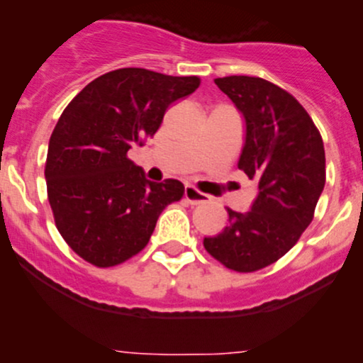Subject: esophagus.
Here are the masks:
<instances>
[{
	"label": "esophagus",
	"mask_w": 363,
	"mask_h": 363,
	"mask_svg": "<svg viewBox=\"0 0 363 363\" xmlns=\"http://www.w3.org/2000/svg\"><path fill=\"white\" fill-rule=\"evenodd\" d=\"M184 199L188 200L191 205H199V203H203L208 200V195H205V193L200 191V189H196L195 186H186L184 188Z\"/></svg>",
	"instance_id": "1"
}]
</instances>
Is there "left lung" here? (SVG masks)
I'll use <instances>...</instances> for the list:
<instances>
[{
  "label": "left lung",
  "instance_id": "left-lung-1",
  "mask_svg": "<svg viewBox=\"0 0 363 363\" xmlns=\"http://www.w3.org/2000/svg\"><path fill=\"white\" fill-rule=\"evenodd\" d=\"M246 119L239 168L258 184L251 211L205 237L212 258L235 272L272 265L298 242L325 188V147L316 124L288 91L259 77L214 79Z\"/></svg>",
  "mask_w": 363,
  "mask_h": 363
}]
</instances>
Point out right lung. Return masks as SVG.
<instances>
[{"mask_svg": "<svg viewBox=\"0 0 363 363\" xmlns=\"http://www.w3.org/2000/svg\"><path fill=\"white\" fill-rule=\"evenodd\" d=\"M199 86L195 75L119 68L87 84L61 113L47 151V196L61 237L87 263L107 269L133 258L163 208L182 199V182L147 181L128 151Z\"/></svg>", "mask_w": 363, "mask_h": 363, "instance_id": "add662e5", "label": "right lung"}]
</instances>
